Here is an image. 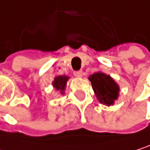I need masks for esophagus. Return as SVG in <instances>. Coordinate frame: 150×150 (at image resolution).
<instances>
[{
  "label": "esophagus",
  "instance_id": "1",
  "mask_svg": "<svg viewBox=\"0 0 150 150\" xmlns=\"http://www.w3.org/2000/svg\"><path fill=\"white\" fill-rule=\"evenodd\" d=\"M74 76L77 77V78H81L82 77V74H83V72H82L81 71H74Z\"/></svg>",
  "mask_w": 150,
  "mask_h": 150
}]
</instances>
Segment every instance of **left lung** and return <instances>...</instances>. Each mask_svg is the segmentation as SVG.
<instances>
[{
    "label": "left lung",
    "mask_w": 150,
    "mask_h": 150,
    "mask_svg": "<svg viewBox=\"0 0 150 150\" xmlns=\"http://www.w3.org/2000/svg\"><path fill=\"white\" fill-rule=\"evenodd\" d=\"M96 99L100 104L110 106L114 105L118 99L120 87L110 75L97 71L88 77Z\"/></svg>",
    "instance_id": "obj_1"
}]
</instances>
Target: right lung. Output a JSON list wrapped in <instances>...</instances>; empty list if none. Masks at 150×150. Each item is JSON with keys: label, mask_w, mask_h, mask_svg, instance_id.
Segmentation results:
<instances>
[{"label": "right lung", "mask_w": 150, "mask_h": 150, "mask_svg": "<svg viewBox=\"0 0 150 150\" xmlns=\"http://www.w3.org/2000/svg\"><path fill=\"white\" fill-rule=\"evenodd\" d=\"M70 77L66 76V75H60V76H55L54 79L52 82V85L53 88L58 90L61 95L65 94V89L67 86V81L69 80Z\"/></svg>", "instance_id": "obj_1"}]
</instances>
